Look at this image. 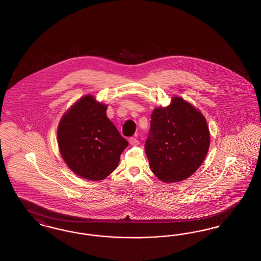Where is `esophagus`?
Segmentation results:
<instances>
[{"label":"esophagus","instance_id":"1","mask_svg":"<svg viewBox=\"0 0 261 261\" xmlns=\"http://www.w3.org/2000/svg\"><path fill=\"white\" fill-rule=\"evenodd\" d=\"M129 142H130V144H131L132 146H137V145H139V141L137 140L136 138H134V137H131V138L129 139Z\"/></svg>","mask_w":261,"mask_h":261}]
</instances>
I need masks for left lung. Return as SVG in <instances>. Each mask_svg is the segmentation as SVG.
<instances>
[{
    "mask_svg": "<svg viewBox=\"0 0 261 261\" xmlns=\"http://www.w3.org/2000/svg\"><path fill=\"white\" fill-rule=\"evenodd\" d=\"M145 150L149 166L165 183L183 181L195 173L210 149V130L201 112L180 97L150 116Z\"/></svg>",
    "mask_w": 261,
    "mask_h": 261,
    "instance_id": "obj_1",
    "label": "left lung"
}]
</instances>
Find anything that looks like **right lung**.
<instances>
[{
  "label": "right lung",
  "instance_id": "add662e5",
  "mask_svg": "<svg viewBox=\"0 0 261 261\" xmlns=\"http://www.w3.org/2000/svg\"><path fill=\"white\" fill-rule=\"evenodd\" d=\"M108 107L91 95L77 100L62 116L58 144L63 161L91 181L107 178L117 167L128 142L107 116Z\"/></svg>",
  "mask_w": 261,
  "mask_h": 261
}]
</instances>
